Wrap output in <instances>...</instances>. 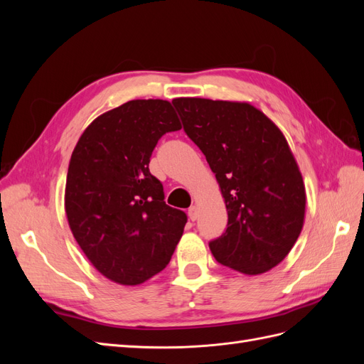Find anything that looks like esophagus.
<instances>
[{"label": "esophagus", "instance_id": "34e87169", "mask_svg": "<svg viewBox=\"0 0 364 364\" xmlns=\"http://www.w3.org/2000/svg\"><path fill=\"white\" fill-rule=\"evenodd\" d=\"M188 215H190V220H197V217H199V209H197L196 205H193L190 209H188Z\"/></svg>", "mask_w": 364, "mask_h": 364}]
</instances>
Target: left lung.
<instances>
[{
	"instance_id": "1",
	"label": "left lung",
	"mask_w": 364,
	"mask_h": 364,
	"mask_svg": "<svg viewBox=\"0 0 364 364\" xmlns=\"http://www.w3.org/2000/svg\"><path fill=\"white\" fill-rule=\"evenodd\" d=\"M173 105L225 199L228 228L209 243L214 258L245 274L269 272L289 255L305 218V185L287 139L245 102L181 97Z\"/></svg>"
}]
</instances>
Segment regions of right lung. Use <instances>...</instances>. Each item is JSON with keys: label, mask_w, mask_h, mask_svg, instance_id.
Masks as SVG:
<instances>
[{"label": "right lung", "mask_w": 364, "mask_h": 364, "mask_svg": "<svg viewBox=\"0 0 364 364\" xmlns=\"http://www.w3.org/2000/svg\"><path fill=\"white\" fill-rule=\"evenodd\" d=\"M182 124L167 100H130L97 117L70 159L65 213L86 258L121 285L146 282L167 267L186 214L164 202L149 170L153 149Z\"/></svg>", "instance_id": "add662e5"}]
</instances>
